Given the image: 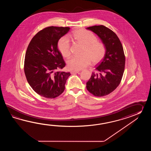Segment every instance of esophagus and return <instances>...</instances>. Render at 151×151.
Returning a JSON list of instances; mask_svg holds the SVG:
<instances>
[{
	"mask_svg": "<svg viewBox=\"0 0 151 151\" xmlns=\"http://www.w3.org/2000/svg\"><path fill=\"white\" fill-rule=\"evenodd\" d=\"M79 72V71H71L70 73H71V74H76V73H78Z\"/></svg>",
	"mask_w": 151,
	"mask_h": 151,
	"instance_id": "1",
	"label": "esophagus"
}]
</instances>
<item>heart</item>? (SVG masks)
<instances>
[{"label":"heart","instance_id":"obj_1","mask_svg":"<svg viewBox=\"0 0 151 151\" xmlns=\"http://www.w3.org/2000/svg\"><path fill=\"white\" fill-rule=\"evenodd\" d=\"M74 41L83 46L81 57L74 56L68 61V66L70 70H80L90 65L91 60L96 64L102 60L106 55V47L103 42L98 40L92 32L83 29L74 31L72 35ZM58 48L65 58L71 55V44L69 39L64 36L58 42Z\"/></svg>","mask_w":151,"mask_h":151}]
</instances>
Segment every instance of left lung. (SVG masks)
Returning <instances> with one entry per match:
<instances>
[{"mask_svg":"<svg viewBox=\"0 0 151 151\" xmlns=\"http://www.w3.org/2000/svg\"><path fill=\"white\" fill-rule=\"evenodd\" d=\"M99 37L106 47V55L86 83L87 90L93 96H105L119 86L125 65L122 42L116 33L104 25L87 27Z\"/></svg>","mask_w":151,"mask_h":151,"instance_id":"1","label":"left lung"}]
</instances>
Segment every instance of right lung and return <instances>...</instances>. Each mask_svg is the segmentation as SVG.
Here are the masks:
<instances>
[{"label": "right lung", "instance_id": "obj_1", "mask_svg": "<svg viewBox=\"0 0 151 151\" xmlns=\"http://www.w3.org/2000/svg\"><path fill=\"white\" fill-rule=\"evenodd\" d=\"M68 27L50 26L35 35L29 44L24 60V72L30 86L39 95L49 99L59 96L70 73L61 70L66 65L58 50V42L70 30Z\"/></svg>", "mask_w": 151, "mask_h": 151}]
</instances>
